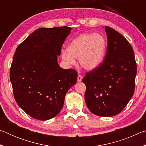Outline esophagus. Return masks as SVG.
I'll return each instance as SVG.
<instances>
[{"instance_id":"34e87169","label":"esophagus","mask_w":146,"mask_h":146,"mask_svg":"<svg viewBox=\"0 0 146 146\" xmlns=\"http://www.w3.org/2000/svg\"><path fill=\"white\" fill-rule=\"evenodd\" d=\"M82 76L80 75H78L77 76V82H80L82 81Z\"/></svg>"}]
</instances>
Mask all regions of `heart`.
<instances>
[{"mask_svg": "<svg viewBox=\"0 0 146 146\" xmlns=\"http://www.w3.org/2000/svg\"><path fill=\"white\" fill-rule=\"evenodd\" d=\"M107 40L101 33H84L78 36L69 45L67 51L62 53V60L70 65L79 59L81 67L86 70H95L104 58Z\"/></svg>", "mask_w": 146, "mask_h": 146, "instance_id": "b5f03b06", "label": "heart"}]
</instances>
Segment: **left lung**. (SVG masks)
Instances as JSON below:
<instances>
[{
    "label": "left lung",
    "instance_id": "left-lung-1",
    "mask_svg": "<svg viewBox=\"0 0 146 146\" xmlns=\"http://www.w3.org/2000/svg\"><path fill=\"white\" fill-rule=\"evenodd\" d=\"M108 36L105 59L82 79L85 100L91 113L113 117L122 111L135 91L137 64L133 48L118 31L105 26Z\"/></svg>",
    "mask_w": 146,
    "mask_h": 146
}]
</instances>
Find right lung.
<instances>
[{
    "label": "right lung",
    "instance_id": "obj_1",
    "mask_svg": "<svg viewBox=\"0 0 146 146\" xmlns=\"http://www.w3.org/2000/svg\"><path fill=\"white\" fill-rule=\"evenodd\" d=\"M71 28H41L17 47L10 80L17 104L32 118L47 120L63 107L65 95L77 80L74 69L64 70L57 56Z\"/></svg>",
    "mask_w": 146,
    "mask_h": 146
}]
</instances>
